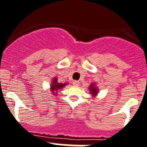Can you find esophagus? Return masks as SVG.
<instances>
[{
    "instance_id": "esophagus-1",
    "label": "esophagus",
    "mask_w": 147,
    "mask_h": 147,
    "mask_svg": "<svg viewBox=\"0 0 147 147\" xmlns=\"http://www.w3.org/2000/svg\"><path fill=\"white\" fill-rule=\"evenodd\" d=\"M73 85H75V86H78V85H80V82L76 81V80H75V81L73 82Z\"/></svg>"
}]
</instances>
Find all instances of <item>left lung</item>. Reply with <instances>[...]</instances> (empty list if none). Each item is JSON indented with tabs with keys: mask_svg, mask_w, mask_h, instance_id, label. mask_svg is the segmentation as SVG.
Masks as SVG:
<instances>
[{
	"mask_svg": "<svg viewBox=\"0 0 147 147\" xmlns=\"http://www.w3.org/2000/svg\"><path fill=\"white\" fill-rule=\"evenodd\" d=\"M89 91L90 94L92 95V96H96L98 93V89L96 86V83H92L91 85L89 86Z\"/></svg>",
	"mask_w": 147,
	"mask_h": 147,
	"instance_id": "1",
	"label": "left lung"
}]
</instances>
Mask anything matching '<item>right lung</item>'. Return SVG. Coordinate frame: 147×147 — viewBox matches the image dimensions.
Returning a JSON list of instances; mask_svg holds the SVG:
<instances>
[{
    "label": "right lung",
    "instance_id": "add662e5",
    "mask_svg": "<svg viewBox=\"0 0 147 147\" xmlns=\"http://www.w3.org/2000/svg\"><path fill=\"white\" fill-rule=\"evenodd\" d=\"M67 83H59L57 82V78L54 77L52 80H51V90L53 95L54 96H57L58 91L62 88H64L65 85H67Z\"/></svg>",
    "mask_w": 147,
    "mask_h": 147
}]
</instances>
